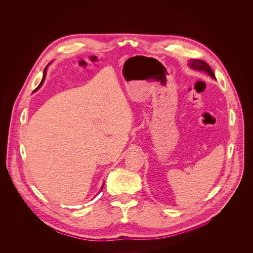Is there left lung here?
<instances>
[{
    "instance_id": "left-lung-1",
    "label": "left lung",
    "mask_w": 253,
    "mask_h": 253,
    "mask_svg": "<svg viewBox=\"0 0 253 253\" xmlns=\"http://www.w3.org/2000/svg\"><path fill=\"white\" fill-rule=\"evenodd\" d=\"M189 65H190V67H192L193 69L207 72L210 76H211L212 78L215 79L214 73H213V71L211 70V66H210L207 62H205L204 60H201V59H192V60L189 61Z\"/></svg>"
}]
</instances>
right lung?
<instances>
[{"label": "right lung", "mask_w": 253, "mask_h": 253, "mask_svg": "<svg viewBox=\"0 0 253 253\" xmlns=\"http://www.w3.org/2000/svg\"><path fill=\"white\" fill-rule=\"evenodd\" d=\"M47 66H48V64L45 66V68H44V70H43V76H42V81H41V83H40V85L37 87V89H39V88L42 86V84L43 83V80H44V78H45V74H46V69H47ZM37 89H36V90H37ZM102 189H103V186L101 187V190H102ZM101 190H100V192H101Z\"/></svg>", "instance_id": "add662e5"}]
</instances>
